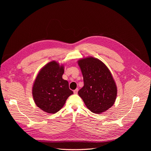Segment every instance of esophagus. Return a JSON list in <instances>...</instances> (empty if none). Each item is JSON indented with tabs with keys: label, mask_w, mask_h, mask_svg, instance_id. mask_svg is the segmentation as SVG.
Wrapping results in <instances>:
<instances>
[{
	"label": "esophagus",
	"mask_w": 151,
	"mask_h": 151,
	"mask_svg": "<svg viewBox=\"0 0 151 151\" xmlns=\"http://www.w3.org/2000/svg\"><path fill=\"white\" fill-rule=\"evenodd\" d=\"M78 88H76V90H75L74 91H73V93H74V94H77L78 93Z\"/></svg>",
	"instance_id": "34e87169"
}]
</instances>
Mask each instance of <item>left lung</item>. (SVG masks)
<instances>
[{"instance_id": "left-lung-1", "label": "left lung", "mask_w": 151, "mask_h": 151, "mask_svg": "<svg viewBox=\"0 0 151 151\" xmlns=\"http://www.w3.org/2000/svg\"><path fill=\"white\" fill-rule=\"evenodd\" d=\"M84 85L78 94L87 108L100 114L109 109L114 104L117 88L112 75L100 60L90 57L78 61Z\"/></svg>"}]
</instances>
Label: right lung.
Wrapping results in <instances>:
<instances>
[{"label":"right lung","mask_w":151,"mask_h":151,"mask_svg":"<svg viewBox=\"0 0 151 151\" xmlns=\"http://www.w3.org/2000/svg\"><path fill=\"white\" fill-rule=\"evenodd\" d=\"M63 73V66L52 61L42 68L36 76L32 88L33 97L37 106L45 112L59 111L73 93L68 81L62 78Z\"/></svg>","instance_id":"1"}]
</instances>
